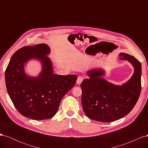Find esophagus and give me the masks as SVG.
Wrapping results in <instances>:
<instances>
[{
  "instance_id": "obj_1",
  "label": "esophagus",
  "mask_w": 148,
  "mask_h": 148,
  "mask_svg": "<svg viewBox=\"0 0 148 148\" xmlns=\"http://www.w3.org/2000/svg\"><path fill=\"white\" fill-rule=\"evenodd\" d=\"M83 77H78L77 80V84H80L82 83V82H83Z\"/></svg>"
}]
</instances>
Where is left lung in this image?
<instances>
[{"mask_svg": "<svg viewBox=\"0 0 148 148\" xmlns=\"http://www.w3.org/2000/svg\"><path fill=\"white\" fill-rule=\"evenodd\" d=\"M120 60L132 64L134 72L128 81L116 85L104 78L106 71L102 68L87 71L89 78L81 84L82 103L84 112L92 120L103 122H114L130 113L140 97L141 84V65L135 57L121 52Z\"/></svg>", "mask_w": 148, "mask_h": 148, "instance_id": "8db88e82", "label": "left lung"}]
</instances>
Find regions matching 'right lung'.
<instances>
[{
    "mask_svg": "<svg viewBox=\"0 0 148 148\" xmlns=\"http://www.w3.org/2000/svg\"><path fill=\"white\" fill-rule=\"evenodd\" d=\"M51 48L46 44L23 47L16 51L5 73L7 90L18 111L26 117L46 120L53 117L60 101L77 79L75 75L53 73L49 57ZM31 60H38L42 71L36 77L25 73L24 66Z\"/></svg>",
    "mask_w": 148,
    "mask_h": 148,
    "instance_id": "add662e5",
    "label": "right lung"
}]
</instances>
